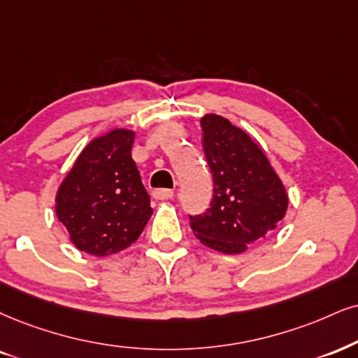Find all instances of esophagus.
<instances>
[{"label": "esophagus", "instance_id": "1", "mask_svg": "<svg viewBox=\"0 0 358 358\" xmlns=\"http://www.w3.org/2000/svg\"><path fill=\"white\" fill-rule=\"evenodd\" d=\"M152 196L154 199L157 201H167L174 197V191H171V189H156V191L152 192Z\"/></svg>", "mask_w": 358, "mask_h": 358}]
</instances>
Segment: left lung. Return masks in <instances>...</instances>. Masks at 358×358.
<instances>
[{
  "instance_id": "obj_1",
  "label": "left lung",
  "mask_w": 358,
  "mask_h": 358,
  "mask_svg": "<svg viewBox=\"0 0 358 358\" xmlns=\"http://www.w3.org/2000/svg\"><path fill=\"white\" fill-rule=\"evenodd\" d=\"M201 126L214 196L204 214L189 215L191 229L217 252L242 254L284 219L289 197L266 154L247 132L217 114H206Z\"/></svg>"
}]
</instances>
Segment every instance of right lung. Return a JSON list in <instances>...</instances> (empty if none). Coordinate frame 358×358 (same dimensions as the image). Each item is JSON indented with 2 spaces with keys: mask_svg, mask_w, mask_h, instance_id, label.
<instances>
[{
  "mask_svg": "<svg viewBox=\"0 0 358 358\" xmlns=\"http://www.w3.org/2000/svg\"><path fill=\"white\" fill-rule=\"evenodd\" d=\"M134 131L113 129L79 154L56 194V215L83 252L106 257L138 241L151 199L131 157Z\"/></svg>",
  "mask_w": 358,
  "mask_h": 358,
  "instance_id": "right-lung-1",
  "label": "right lung"
}]
</instances>
